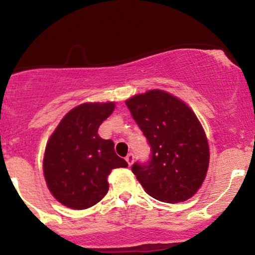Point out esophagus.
<instances>
[{"instance_id":"1","label":"esophagus","mask_w":255,"mask_h":255,"mask_svg":"<svg viewBox=\"0 0 255 255\" xmlns=\"http://www.w3.org/2000/svg\"><path fill=\"white\" fill-rule=\"evenodd\" d=\"M126 160H127L128 165H131V163L134 162V154L133 153H128L127 157H126Z\"/></svg>"}]
</instances>
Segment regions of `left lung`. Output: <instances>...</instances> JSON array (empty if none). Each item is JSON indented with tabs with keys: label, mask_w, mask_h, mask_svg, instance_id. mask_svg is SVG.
<instances>
[{
	"label": "left lung",
	"mask_w": 255,
	"mask_h": 255,
	"mask_svg": "<svg viewBox=\"0 0 255 255\" xmlns=\"http://www.w3.org/2000/svg\"><path fill=\"white\" fill-rule=\"evenodd\" d=\"M151 146L147 164L131 171L152 198L175 204L188 200L203 184L210 162L206 134L184 102L163 90H151L126 101Z\"/></svg>",
	"instance_id": "1"
}]
</instances>
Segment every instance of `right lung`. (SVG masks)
I'll list each match as a JSON object with an SVG mask.
<instances>
[{"instance_id": "right-lung-1", "label": "right lung", "mask_w": 255, "mask_h": 255, "mask_svg": "<svg viewBox=\"0 0 255 255\" xmlns=\"http://www.w3.org/2000/svg\"><path fill=\"white\" fill-rule=\"evenodd\" d=\"M115 109L114 102L84 103L61 120L51 134L43 158L46 186L69 209H89L109 191L113 169L127 168L114 150L113 140L98 135V128Z\"/></svg>"}]
</instances>
